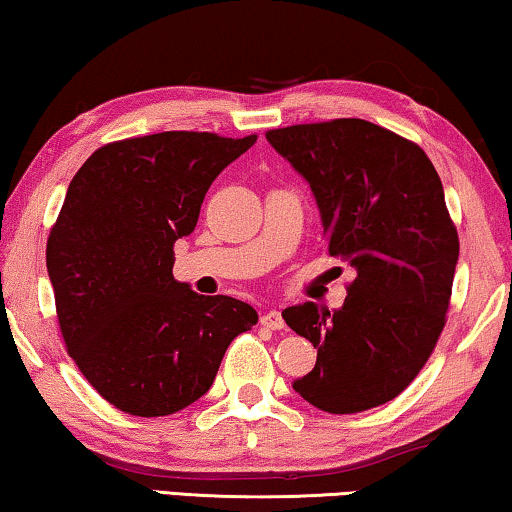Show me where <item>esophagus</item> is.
I'll return each instance as SVG.
<instances>
[{"label":"esophagus","instance_id":"obj_1","mask_svg":"<svg viewBox=\"0 0 512 512\" xmlns=\"http://www.w3.org/2000/svg\"><path fill=\"white\" fill-rule=\"evenodd\" d=\"M259 322H262V326H266V329H273V331L285 329V319H282L278 310H266L264 315L259 317Z\"/></svg>","mask_w":512,"mask_h":512}]
</instances>
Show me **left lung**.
<instances>
[{
  "label": "left lung",
  "instance_id": "left-lung-1",
  "mask_svg": "<svg viewBox=\"0 0 512 512\" xmlns=\"http://www.w3.org/2000/svg\"><path fill=\"white\" fill-rule=\"evenodd\" d=\"M266 140L308 181L329 255L356 271L342 308L282 310L317 347L294 391L329 414L393 400L430 358L451 301L460 241L439 174L418 144L365 119L287 126Z\"/></svg>",
  "mask_w": 512,
  "mask_h": 512
}]
</instances>
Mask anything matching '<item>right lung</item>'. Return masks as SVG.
I'll return each instance as SVG.
<instances>
[{"label": "right lung", "mask_w": 512, "mask_h": 512, "mask_svg": "<svg viewBox=\"0 0 512 512\" xmlns=\"http://www.w3.org/2000/svg\"><path fill=\"white\" fill-rule=\"evenodd\" d=\"M257 135L167 131L105 144L68 183L45 262L68 354L133 416H167L209 391L253 305L174 280V241L209 186Z\"/></svg>", "instance_id": "obj_1"}]
</instances>
